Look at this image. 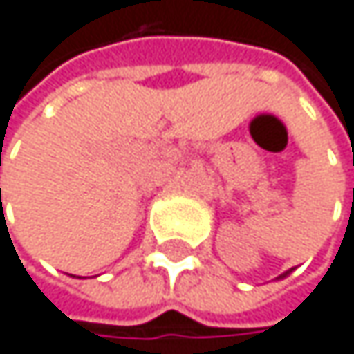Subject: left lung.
Masks as SVG:
<instances>
[{
    "instance_id": "1",
    "label": "left lung",
    "mask_w": 354,
    "mask_h": 354,
    "mask_svg": "<svg viewBox=\"0 0 354 354\" xmlns=\"http://www.w3.org/2000/svg\"><path fill=\"white\" fill-rule=\"evenodd\" d=\"M291 270H293V268H291ZM291 270H287V272H285V274H281V277H279V279H283V277H287V274H289V272H291Z\"/></svg>"
}]
</instances>
